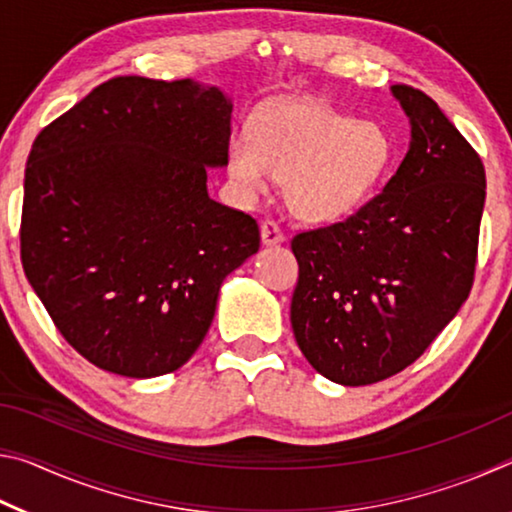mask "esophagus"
Here are the masks:
<instances>
[{
	"mask_svg": "<svg viewBox=\"0 0 512 512\" xmlns=\"http://www.w3.org/2000/svg\"><path fill=\"white\" fill-rule=\"evenodd\" d=\"M284 241V232L275 221H264L262 223V244L264 246H275Z\"/></svg>",
	"mask_w": 512,
	"mask_h": 512,
	"instance_id": "obj_1",
	"label": "esophagus"
}]
</instances>
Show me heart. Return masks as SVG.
I'll use <instances>...</instances> for the list:
<instances>
[{
	"mask_svg": "<svg viewBox=\"0 0 512 512\" xmlns=\"http://www.w3.org/2000/svg\"><path fill=\"white\" fill-rule=\"evenodd\" d=\"M393 162L384 126L352 119L311 99H284L255 115L253 135L232 133L228 171L244 196L287 176L293 214L311 223L341 221L375 192Z\"/></svg>",
	"mask_w": 512,
	"mask_h": 512,
	"instance_id": "1",
	"label": "heart"
}]
</instances>
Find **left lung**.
Returning a JSON list of instances; mask_svg holds the SVG:
<instances>
[{"instance_id": "1", "label": "left lung", "mask_w": 512, "mask_h": 512, "mask_svg": "<svg viewBox=\"0 0 512 512\" xmlns=\"http://www.w3.org/2000/svg\"><path fill=\"white\" fill-rule=\"evenodd\" d=\"M411 124L400 169L343 223L300 232L291 327L311 368L375 384L420 357L470 296L485 171L438 103L393 85Z\"/></svg>"}]
</instances>
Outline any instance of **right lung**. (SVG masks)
<instances>
[{"instance_id": "add662e5", "label": "right lung", "mask_w": 512, "mask_h": 512, "mask_svg": "<svg viewBox=\"0 0 512 512\" xmlns=\"http://www.w3.org/2000/svg\"><path fill=\"white\" fill-rule=\"evenodd\" d=\"M232 101L194 79L117 76L42 131L27 160L22 266L65 341L149 379L192 359L225 277L259 250L253 216L207 194Z\"/></svg>"}]
</instances>
